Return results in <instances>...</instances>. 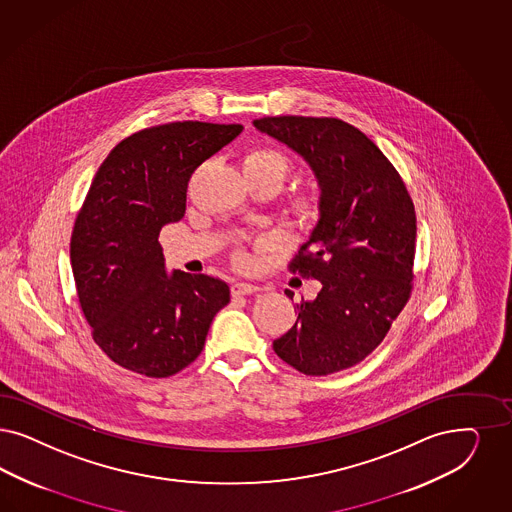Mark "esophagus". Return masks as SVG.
I'll return each mask as SVG.
<instances>
[{
	"mask_svg": "<svg viewBox=\"0 0 512 512\" xmlns=\"http://www.w3.org/2000/svg\"><path fill=\"white\" fill-rule=\"evenodd\" d=\"M261 287L259 285H253V283L236 282L232 285V295L236 297H242V295H253V293H259Z\"/></svg>",
	"mask_w": 512,
	"mask_h": 512,
	"instance_id": "34e87169",
	"label": "esophagus"
}]
</instances>
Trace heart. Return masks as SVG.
I'll return each instance as SVG.
<instances>
[{
    "label": "heart",
    "instance_id": "1",
    "mask_svg": "<svg viewBox=\"0 0 512 512\" xmlns=\"http://www.w3.org/2000/svg\"><path fill=\"white\" fill-rule=\"evenodd\" d=\"M242 168L251 187L266 185L280 191V187L291 172V160L287 159L280 149L253 147L244 155ZM316 210H318V202L312 194L300 191L291 196V212L297 217L302 219L312 217Z\"/></svg>",
    "mask_w": 512,
    "mask_h": 512
}]
</instances>
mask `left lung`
<instances>
[{
	"mask_svg": "<svg viewBox=\"0 0 512 512\" xmlns=\"http://www.w3.org/2000/svg\"><path fill=\"white\" fill-rule=\"evenodd\" d=\"M263 134L306 160L318 179L319 219L289 268L321 283L295 304V325L274 340L287 365L310 376L344 371L388 335L410 299L416 212L386 155L333 117H263ZM287 297L293 293L287 289Z\"/></svg>",
	"mask_w": 512,
	"mask_h": 512,
	"instance_id": "1",
	"label": "left lung"
}]
</instances>
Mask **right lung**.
<instances>
[{
  "mask_svg": "<svg viewBox=\"0 0 512 512\" xmlns=\"http://www.w3.org/2000/svg\"><path fill=\"white\" fill-rule=\"evenodd\" d=\"M244 130L200 121L159 124L113 147L92 179L71 232L77 297L94 342L111 361L166 378L200 355L230 289L164 265L159 234L185 215L194 170Z\"/></svg>",
  "mask_w": 512,
  "mask_h": 512,
  "instance_id": "right-lung-1",
  "label": "right lung"
}]
</instances>
